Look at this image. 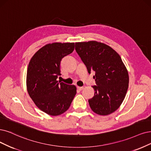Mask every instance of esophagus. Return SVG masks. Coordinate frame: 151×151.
<instances>
[{
    "mask_svg": "<svg viewBox=\"0 0 151 151\" xmlns=\"http://www.w3.org/2000/svg\"><path fill=\"white\" fill-rule=\"evenodd\" d=\"M77 89L79 91H81L83 89V86H77Z\"/></svg>",
    "mask_w": 151,
    "mask_h": 151,
    "instance_id": "34e87169",
    "label": "esophagus"
}]
</instances>
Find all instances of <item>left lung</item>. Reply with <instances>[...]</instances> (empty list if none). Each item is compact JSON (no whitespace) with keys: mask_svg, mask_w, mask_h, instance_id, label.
<instances>
[{"mask_svg":"<svg viewBox=\"0 0 151 151\" xmlns=\"http://www.w3.org/2000/svg\"><path fill=\"white\" fill-rule=\"evenodd\" d=\"M75 50L88 72H95L94 96L88 100L93 112L106 116L118 109L125 98L129 75L119 55L104 43L78 42Z\"/></svg>","mask_w":151,"mask_h":151,"instance_id":"left-lung-1","label":"left lung"}]
</instances>
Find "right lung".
Here are the masks:
<instances>
[{
	"label": "right lung",
	"mask_w": 151,
	"mask_h": 151,
	"mask_svg": "<svg viewBox=\"0 0 151 151\" xmlns=\"http://www.w3.org/2000/svg\"><path fill=\"white\" fill-rule=\"evenodd\" d=\"M75 43L46 45L31 58L27 73V88L37 106L49 115L58 116L68 110L76 93L75 85L57 81L61 61L73 52Z\"/></svg>",
	"instance_id": "add662e5"
}]
</instances>
